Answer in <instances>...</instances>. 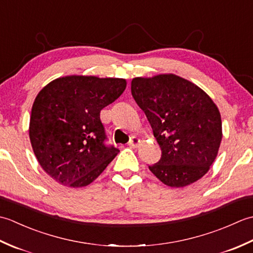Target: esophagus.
Returning a JSON list of instances; mask_svg holds the SVG:
<instances>
[{"instance_id":"34e87169","label":"esophagus","mask_w":253,"mask_h":253,"mask_svg":"<svg viewBox=\"0 0 253 253\" xmlns=\"http://www.w3.org/2000/svg\"><path fill=\"white\" fill-rule=\"evenodd\" d=\"M139 142H140V140H139L137 137L133 136V137L130 138V140H129V142H128V144H129V146L132 147V148H136L139 144Z\"/></svg>"}]
</instances>
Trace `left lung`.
Returning a JSON list of instances; mask_svg holds the SVG:
<instances>
[{
    "label": "left lung",
    "mask_w": 253,
    "mask_h": 253,
    "mask_svg": "<svg viewBox=\"0 0 253 253\" xmlns=\"http://www.w3.org/2000/svg\"><path fill=\"white\" fill-rule=\"evenodd\" d=\"M131 94L144 112L162 155L149 169L169 187L208 173L222 140L218 109L203 90L175 75L133 78Z\"/></svg>",
    "instance_id": "obj_1"
}]
</instances>
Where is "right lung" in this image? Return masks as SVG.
Here are the masks:
<instances>
[{
  "label": "right lung",
  "mask_w": 253,
  "mask_h": 253,
  "mask_svg": "<svg viewBox=\"0 0 253 253\" xmlns=\"http://www.w3.org/2000/svg\"><path fill=\"white\" fill-rule=\"evenodd\" d=\"M126 88L121 78L67 76L42 89L31 109L29 137L41 168L68 187L91 184L120 150L107 144L101 110Z\"/></svg>",
  "instance_id": "1"
}]
</instances>
